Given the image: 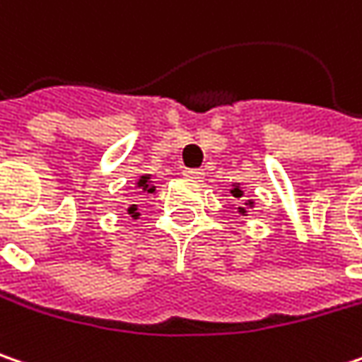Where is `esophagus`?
<instances>
[{"instance_id": "obj_1", "label": "esophagus", "mask_w": 362, "mask_h": 362, "mask_svg": "<svg viewBox=\"0 0 362 362\" xmlns=\"http://www.w3.org/2000/svg\"><path fill=\"white\" fill-rule=\"evenodd\" d=\"M183 175L189 177V179H197V181H199V179L204 177V169H185Z\"/></svg>"}]
</instances>
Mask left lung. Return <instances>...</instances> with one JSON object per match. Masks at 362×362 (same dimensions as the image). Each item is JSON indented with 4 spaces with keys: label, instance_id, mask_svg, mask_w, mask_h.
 Returning <instances> with one entry per match:
<instances>
[{
    "label": "left lung",
    "instance_id": "obj_1",
    "mask_svg": "<svg viewBox=\"0 0 362 362\" xmlns=\"http://www.w3.org/2000/svg\"><path fill=\"white\" fill-rule=\"evenodd\" d=\"M230 195H232L234 199H243L244 197L243 185H240V183H234V185H232V189H230ZM252 208H255V202H252V199H243V202H240V206L234 209H236L240 216H248V209H252Z\"/></svg>",
    "mask_w": 362,
    "mask_h": 362
}]
</instances>
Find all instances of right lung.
I'll return each mask as SVG.
<instances>
[{"label": "right lung", "instance_id": "1", "mask_svg": "<svg viewBox=\"0 0 362 362\" xmlns=\"http://www.w3.org/2000/svg\"><path fill=\"white\" fill-rule=\"evenodd\" d=\"M136 189L144 191V193H156V185L153 183V177L151 175H140V179L134 183ZM128 214L132 216V220H138V206L136 204H132L130 208H128Z\"/></svg>", "mask_w": 362, "mask_h": 362}]
</instances>
